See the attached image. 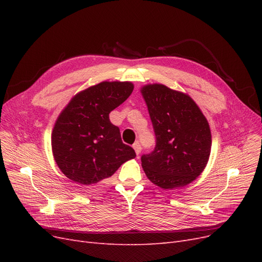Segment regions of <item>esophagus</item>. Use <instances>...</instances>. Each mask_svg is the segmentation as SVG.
<instances>
[{"mask_svg": "<svg viewBox=\"0 0 262 262\" xmlns=\"http://www.w3.org/2000/svg\"><path fill=\"white\" fill-rule=\"evenodd\" d=\"M133 148H134V150H136L137 155H139V154L141 153V150H142V146H141V144L139 143V142H136V143L133 144Z\"/></svg>", "mask_w": 262, "mask_h": 262, "instance_id": "obj_1", "label": "esophagus"}]
</instances>
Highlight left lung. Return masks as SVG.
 I'll return each mask as SVG.
<instances>
[{
  "label": "left lung",
  "instance_id": "left-lung-1",
  "mask_svg": "<svg viewBox=\"0 0 262 262\" xmlns=\"http://www.w3.org/2000/svg\"><path fill=\"white\" fill-rule=\"evenodd\" d=\"M142 95L156 138L153 152L141 156L142 167L158 187H184L209 161L212 139L207 119L188 95L165 85H146Z\"/></svg>",
  "mask_w": 262,
  "mask_h": 262
}]
</instances>
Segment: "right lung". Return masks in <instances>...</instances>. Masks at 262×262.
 Wrapping results in <instances>:
<instances>
[{
  "instance_id": "right-lung-1",
  "label": "right lung",
  "mask_w": 262,
  "mask_h": 262,
  "mask_svg": "<svg viewBox=\"0 0 262 262\" xmlns=\"http://www.w3.org/2000/svg\"><path fill=\"white\" fill-rule=\"evenodd\" d=\"M132 91L130 82H102L78 93L61 113L51 144L55 163L69 179L80 185L96 184L137 156L109 120L110 112Z\"/></svg>"
}]
</instances>
